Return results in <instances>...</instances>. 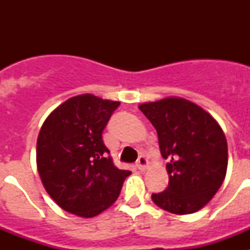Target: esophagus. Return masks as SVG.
I'll return each mask as SVG.
<instances>
[{
	"label": "esophagus",
	"mask_w": 250,
	"mask_h": 250,
	"mask_svg": "<svg viewBox=\"0 0 250 250\" xmlns=\"http://www.w3.org/2000/svg\"><path fill=\"white\" fill-rule=\"evenodd\" d=\"M147 165H149V163H147V159L145 158V156H140V158L138 159V161H136V167H138L139 170H141V171L146 170Z\"/></svg>",
	"instance_id": "1"
}]
</instances>
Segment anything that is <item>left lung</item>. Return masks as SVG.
I'll return each mask as SVG.
<instances>
[{"label": "left lung", "mask_w": 250, "mask_h": 250, "mask_svg": "<svg viewBox=\"0 0 250 250\" xmlns=\"http://www.w3.org/2000/svg\"><path fill=\"white\" fill-rule=\"evenodd\" d=\"M139 109L156 129L169 185L151 199L173 214L195 213L213 199L224 182L228 145L215 119L182 98L145 103Z\"/></svg>", "instance_id": "1"}]
</instances>
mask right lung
I'll return each mask as SVG.
<instances>
[{
  "mask_svg": "<svg viewBox=\"0 0 250 250\" xmlns=\"http://www.w3.org/2000/svg\"><path fill=\"white\" fill-rule=\"evenodd\" d=\"M119 101L91 94L68 99L42 124L36 161L46 191L60 208L92 218L118 199L129 170L115 167L103 131Z\"/></svg>",
  "mask_w": 250,
  "mask_h": 250,
  "instance_id": "obj_1",
  "label": "right lung"
}]
</instances>
